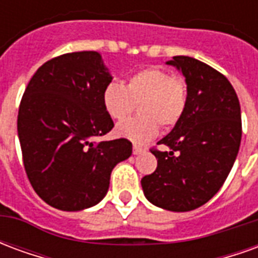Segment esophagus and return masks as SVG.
<instances>
[{
    "instance_id": "34e87169",
    "label": "esophagus",
    "mask_w": 258,
    "mask_h": 258,
    "mask_svg": "<svg viewBox=\"0 0 258 258\" xmlns=\"http://www.w3.org/2000/svg\"><path fill=\"white\" fill-rule=\"evenodd\" d=\"M144 152H145V149L138 145H134V148H133V153H134V155H141V153H144Z\"/></svg>"
}]
</instances>
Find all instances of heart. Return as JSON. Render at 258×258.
Masks as SVG:
<instances>
[{
  "mask_svg": "<svg viewBox=\"0 0 258 258\" xmlns=\"http://www.w3.org/2000/svg\"><path fill=\"white\" fill-rule=\"evenodd\" d=\"M188 102L186 84L159 68H145L134 73L125 85L110 83L102 94V103L114 120H123L138 103L140 117L128 118L116 127L120 138L145 144L159 134V124L174 127L184 116Z\"/></svg>",
  "mask_w": 258,
  "mask_h": 258,
  "instance_id": "obj_1",
  "label": "heart"
}]
</instances>
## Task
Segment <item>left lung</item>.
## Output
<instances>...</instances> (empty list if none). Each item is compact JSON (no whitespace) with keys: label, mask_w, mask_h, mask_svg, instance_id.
<instances>
[{"label":"left lung","mask_w":258,"mask_h":258,"mask_svg":"<svg viewBox=\"0 0 258 258\" xmlns=\"http://www.w3.org/2000/svg\"><path fill=\"white\" fill-rule=\"evenodd\" d=\"M182 73L188 102L184 116L152 151L157 168L141 179L145 198L170 211H190L220 190L238 156L242 140L240 105L225 76L189 56L166 62Z\"/></svg>","instance_id":"obj_1"}]
</instances>
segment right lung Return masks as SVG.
<instances>
[{
  "label": "right lung",
  "instance_id": "1",
  "mask_svg": "<svg viewBox=\"0 0 258 258\" xmlns=\"http://www.w3.org/2000/svg\"><path fill=\"white\" fill-rule=\"evenodd\" d=\"M112 74L95 51L72 52L38 68L26 87L18 137L31 186L63 211L98 205L116 164L128 159V140L95 142L113 128L102 103Z\"/></svg>",
  "mask_w": 258,
  "mask_h": 258
}]
</instances>
